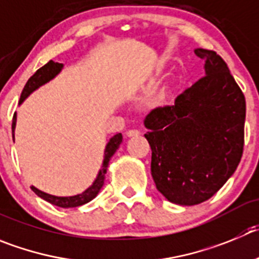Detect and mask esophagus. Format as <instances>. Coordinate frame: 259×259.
<instances>
[{
    "label": "esophagus",
    "instance_id": "1",
    "mask_svg": "<svg viewBox=\"0 0 259 259\" xmlns=\"http://www.w3.org/2000/svg\"><path fill=\"white\" fill-rule=\"evenodd\" d=\"M125 134H126V137L132 138V137H138V135L141 134V132H139V130H127Z\"/></svg>",
    "mask_w": 259,
    "mask_h": 259
}]
</instances>
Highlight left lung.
<instances>
[{"label": "left lung", "mask_w": 259, "mask_h": 259, "mask_svg": "<svg viewBox=\"0 0 259 259\" xmlns=\"http://www.w3.org/2000/svg\"><path fill=\"white\" fill-rule=\"evenodd\" d=\"M194 53L204 60V76L175 105L156 108L144 120L157 190L180 206L199 204L221 189L244 146L243 92L216 52L197 48Z\"/></svg>", "instance_id": "8db88e82"}]
</instances>
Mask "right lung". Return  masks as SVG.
<instances>
[{"label":"right lung","instance_id":"right-lung-1","mask_svg":"<svg viewBox=\"0 0 259 259\" xmlns=\"http://www.w3.org/2000/svg\"><path fill=\"white\" fill-rule=\"evenodd\" d=\"M64 69V64H60V62H55V61H48L45 66H42L40 69H38L35 71V74L33 76H30L28 81H26L25 87H24L23 92H21L20 96V101H19V105L24 102V101L30 96L33 92L37 91L38 88H40L42 85L47 84L48 81H51L52 79H55L57 75L61 72V70ZM16 112L14 115V120H13V139L15 141V127H16ZM122 142V135L121 133H118V134L113 135L112 138L110 139V142L107 143L105 148V156H103V162L102 166H101L100 171L97 174L96 179L87 188L84 192H81L80 194L76 195H70V197H57V195H52L48 194V193L42 192L38 188L31 187V190L35 193L39 198L42 199L47 200L48 203L51 204H55L57 207H61V208H74V207H79L83 206L85 203L91 202L92 199L97 197V194L100 193L101 188L103 187V183H105V175L107 172V167H108V162H110L111 157L115 154V152L117 151L120 144Z\"/></svg>","mask_w":259,"mask_h":259}]
</instances>
